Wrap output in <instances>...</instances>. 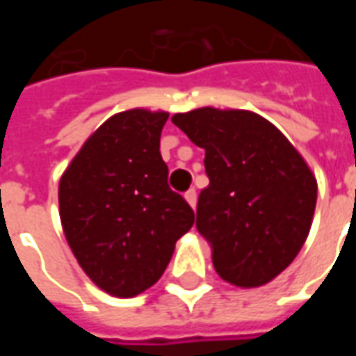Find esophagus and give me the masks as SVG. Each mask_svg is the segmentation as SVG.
<instances>
[{
    "label": "esophagus",
    "instance_id": "34e87169",
    "mask_svg": "<svg viewBox=\"0 0 356 356\" xmlns=\"http://www.w3.org/2000/svg\"><path fill=\"white\" fill-rule=\"evenodd\" d=\"M185 200L191 204V208H194L196 206V191L194 188H191V191H186L185 193Z\"/></svg>",
    "mask_w": 356,
    "mask_h": 356
}]
</instances>
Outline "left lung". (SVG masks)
<instances>
[{
    "mask_svg": "<svg viewBox=\"0 0 356 356\" xmlns=\"http://www.w3.org/2000/svg\"><path fill=\"white\" fill-rule=\"evenodd\" d=\"M171 122L206 150L209 185L198 196L196 229L211 244L217 275L238 288L270 282L311 231V168L276 125L250 110L204 106Z\"/></svg>",
    "mask_w": 356,
    "mask_h": 356,
    "instance_id": "8db88e82",
    "label": "left lung"
}]
</instances>
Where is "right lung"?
I'll return each mask as SVG.
<instances>
[{"instance_id": "obj_1", "label": "right lung", "mask_w": 356, "mask_h": 356, "mask_svg": "<svg viewBox=\"0 0 356 356\" xmlns=\"http://www.w3.org/2000/svg\"><path fill=\"white\" fill-rule=\"evenodd\" d=\"M170 114L131 108L110 116L58 183L66 242L83 273L114 298L148 290L194 223L168 185L160 135Z\"/></svg>"}]
</instances>
